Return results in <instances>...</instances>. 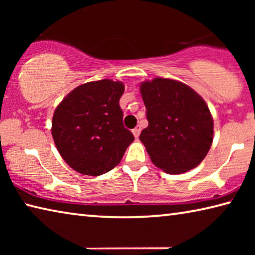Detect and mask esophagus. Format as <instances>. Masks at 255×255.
<instances>
[{
    "instance_id": "34e87169",
    "label": "esophagus",
    "mask_w": 255,
    "mask_h": 255,
    "mask_svg": "<svg viewBox=\"0 0 255 255\" xmlns=\"http://www.w3.org/2000/svg\"><path fill=\"white\" fill-rule=\"evenodd\" d=\"M140 130H141V128H140V126H136L135 128L132 129V133H133V136H135L136 138L139 136V133H140Z\"/></svg>"
}]
</instances>
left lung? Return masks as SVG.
<instances>
[{"instance_id": "8db88e82", "label": "left lung", "mask_w": 255, "mask_h": 255, "mask_svg": "<svg viewBox=\"0 0 255 255\" xmlns=\"http://www.w3.org/2000/svg\"><path fill=\"white\" fill-rule=\"evenodd\" d=\"M148 126L139 139L150 161L166 173L199 165L209 152L214 120L204 99L182 82L156 77L140 83Z\"/></svg>"}]
</instances>
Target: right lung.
I'll return each mask as SVG.
<instances>
[{
	"label": "right lung",
	"instance_id": "add662e5",
	"mask_svg": "<svg viewBox=\"0 0 255 255\" xmlns=\"http://www.w3.org/2000/svg\"><path fill=\"white\" fill-rule=\"evenodd\" d=\"M123 82L100 80L77 86L56 108L51 123L56 147L73 170L98 176L117 166L132 143L119 100Z\"/></svg>",
	"mask_w": 255,
	"mask_h": 255
}]
</instances>
